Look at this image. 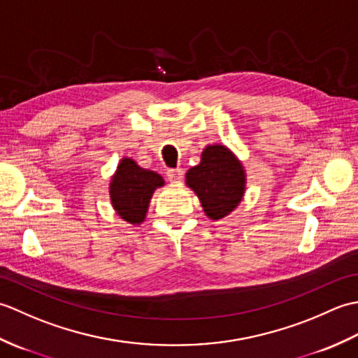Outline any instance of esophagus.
<instances>
[{"mask_svg": "<svg viewBox=\"0 0 358 358\" xmlns=\"http://www.w3.org/2000/svg\"><path fill=\"white\" fill-rule=\"evenodd\" d=\"M167 175V180L171 181V183H180L181 180H183V171L181 169H169L166 172Z\"/></svg>", "mask_w": 358, "mask_h": 358, "instance_id": "esophagus-1", "label": "esophagus"}]
</instances>
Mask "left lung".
<instances>
[{
    "mask_svg": "<svg viewBox=\"0 0 358 358\" xmlns=\"http://www.w3.org/2000/svg\"><path fill=\"white\" fill-rule=\"evenodd\" d=\"M186 185L199 196L210 220L229 215L241 203L246 191V171L224 144H209L200 163L186 172Z\"/></svg>",
    "mask_w": 358,
    "mask_h": 358,
    "instance_id": "obj_1",
    "label": "left lung"
}]
</instances>
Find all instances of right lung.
I'll list each match as a JSON object with an SVG mask.
<instances>
[{
  "instance_id": "1",
  "label": "right lung",
  "mask_w": 358,
  "mask_h": 358,
  "mask_svg": "<svg viewBox=\"0 0 358 358\" xmlns=\"http://www.w3.org/2000/svg\"><path fill=\"white\" fill-rule=\"evenodd\" d=\"M162 186H164L162 175L143 169L132 158H121L109 185L112 208L124 222L141 224L146 218L152 195Z\"/></svg>"
}]
</instances>
